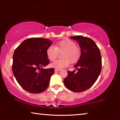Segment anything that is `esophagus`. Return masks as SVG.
Segmentation results:
<instances>
[{"instance_id": "obj_1", "label": "esophagus", "mask_w": 120, "mask_h": 120, "mask_svg": "<svg viewBox=\"0 0 120 120\" xmlns=\"http://www.w3.org/2000/svg\"><path fill=\"white\" fill-rule=\"evenodd\" d=\"M54 71H55V72L59 71H60V69H56L54 70Z\"/></svg>"}]
</instances>
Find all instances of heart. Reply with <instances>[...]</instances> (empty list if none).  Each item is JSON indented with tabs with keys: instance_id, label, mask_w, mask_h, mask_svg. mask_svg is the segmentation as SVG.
Returning <instances> with one entry per match:
<instances>
[{
	"instance_id": "b5f03b06",
	"label": "heart",
	"mask_w": 120,
	"mask_h": 120,
	"mask_svg": "<svg viewBox=\"0 0 120 120\" xmlns=\"http://www.w3.org/2000/svg\"><path fill=\"white\" fill-rule=\"evenodd\" d=\"M64 51L62 54L63 59L57 60L51 64V67L58 69H61L72 63H76L79 60L81 52L79 48L76 47V44L72 41L66 39L60 41L56 46L50 45L46 50V55L50 61H53L57 58L59 52Z\"/></svg>"
}]
</instances>
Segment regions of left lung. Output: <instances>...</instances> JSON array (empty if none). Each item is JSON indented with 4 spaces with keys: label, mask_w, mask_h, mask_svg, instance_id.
<instances>
[{
    "label": "left lung",
    "mask_w": 120,
    "mask_h": 120,
    "mask_svg": "<svg viewBox=\"0 0 120 120\" xmlns=\"http://www.w3.org/2000/svg\"><path fill=\"white\" fill-rule=\"evenodd\" d=\"M78 42L81 56L74 67L77 73L68 71L64 80L67 88L74 92H82L92 87L101 70V58L98 46L91 38L82 35L70 37Z\"/></svg>",
    "instance_id": "obj_1"
}]
</instances>
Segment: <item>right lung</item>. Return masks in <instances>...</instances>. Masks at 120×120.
<instances>
[{
	"label": "right lung",
	"mask_w": 120,
	"mask_h": 120,
	"mask_svg": "<svg viewBox=\"0 0 120 120\" xmlns=\"http://www.w3.org/2000/svg\"><path fill=\"white\" fill-rule=\"evenodd\" d=\"M52 41L44 38H30L16 49L12 70L18 83L28 92L38 94L48 88L54 69H43L49 64L46 50Z\"/></svg>",
	"instance_id": "right-lung-1"
}]
</instances>
